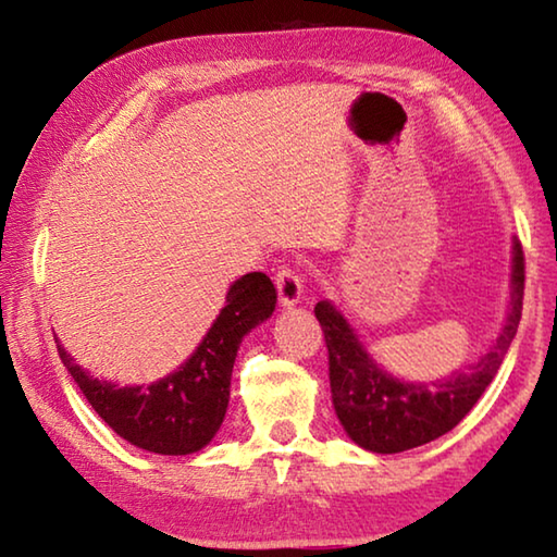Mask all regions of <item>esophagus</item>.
<instances>
[{"label":"esophagus","mask_w":557,"mask_h":557,"mask_svg":"<svg viewBox=\"0 0 557 557\" xmlns=\"http://www.w3.org/2000/svg\"><path fill=\"white\" fill-rule=\"evenodd\" d=\"M277 292L282 307H297L301 301V295H305V280L299 277V272L282 268L277 272Z\"/></svg>","instance_id":"esophagus-1"}]
</instances>
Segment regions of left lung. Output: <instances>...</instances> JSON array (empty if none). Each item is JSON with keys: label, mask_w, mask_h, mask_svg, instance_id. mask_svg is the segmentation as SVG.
Listing matches in <instances>:
<instances>
[{"label": "left lung", "mask_w": 557, "mask_h": 557, "mask_svg": "<svg viewBox=\"0 0 557 557\" xmlns=\"http://www.w3.org/2000/svg\"><path fill=\"white\" fill-rule=\"evenodd\" d=\"M523 250L513 238L508 280L511 292L496 338L474 363L432 383L405 381L385 371L363 346L342 309L329 299L317 301L314 317L322 324L329 351L332 403L346 435L375 455H398L428 445L457 428L494 381L513 342L523 309Z\"/></svg>", "instance_id": "obj_1"}]
</instances>
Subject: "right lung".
<instances>
[{"label":"right lung","instance_id":"add662e5","mask_svg":"<svg viewBox=\"0 0 557 557\" xmlns=\"http://www.w3.org/2000/svg\"><path fill=\"white\" fill-rule=\"evenodd\" d=\"M277 289L265 272H248L225 292V305L194 354L149 385H117L90 375L55 338L61 361L102 420L122 440L154 455H194L221 430L243 338L275 312Z\"/></svg>","mask_w":557,"mask_h":557}]
</instances>
